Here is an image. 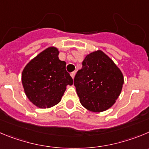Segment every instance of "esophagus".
Wrapping results in <instances>:
<instances>
[{"label": "esophagus", "mask_w": 149, "mask_h": 149, "mask_svg": "<svg viewBox=\"0 0 149 149\" xmlns=\"http://www.w3.org/2000/svg\"><path fill=\"white\" fill-rule=\"evenodd\" d=\"M70 76H71V77L73 79L75 76V72H72V73H70Z\"/></svg>", "instance_id": "1"}]
</instances>
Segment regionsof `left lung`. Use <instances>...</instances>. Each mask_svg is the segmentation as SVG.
Instances as JSON below:
<instances>
[{"instance_id":"1","label":"left lung","mask_w":149,"mask_h":149,"mask_svg":"<svg viewBox=\"0 0 149 149\" xmlns=\"http://www.w3.org/2000/svg\"><path fill=\"white\" fill-rule=\"evenodd\" d=\"M123 84L120 70L101 51L88 54L74 78L80 102L86 109L95 112L110 108L120 95Z\"/></svg>"}]
</instances>
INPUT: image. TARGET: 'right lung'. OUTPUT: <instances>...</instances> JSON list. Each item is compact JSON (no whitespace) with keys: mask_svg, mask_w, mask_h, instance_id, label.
I'll return each mask as SVG.
<instances>
[{"mask_svg":"<svg viewBox=\"0 0 149 149\" xmlns=\"http://www.w3.org/2000/svg\"><path fill=\"white\" fill-rule=\"evenodd\" d=\"M59 51L50 47L26 65L22 73L25 93L37 107L45 109L57 104L73 79L66 70V62L59 60Z\"/></svg>","mask_w":149,"mask_h":149,"instance_id":"1","label":"right lung"}]
</instances>
